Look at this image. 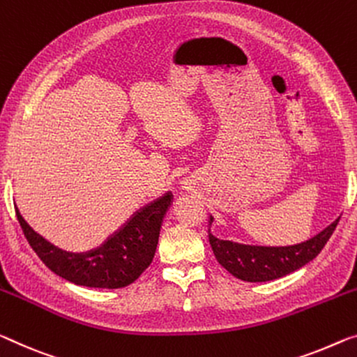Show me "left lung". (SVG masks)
<instances>
[{
  "instance_id": "8db88e82",
  "label": "left lung",
  "mask_w": 357,
  "mask_h": 357,
  "mask_svg": "<svg viewBox=\"0 0 357 357\" xmlns=\"http://www.w3.org/2000/svg\"><path fill=\"white\" fill-rule=\"evenodd\" d=\"M338 220L340 217L305 243L282 245V248L239 244L233 241L218 239L211 233V229L209 243L217 261L234 278L248 282H266L297 271L306 263L316 259L317 254L324 249L327 241L331 239L332 233L335 231ZM212 222L213 217L211 215L209 225H212Z\"/></svg>"
}]
</instances>
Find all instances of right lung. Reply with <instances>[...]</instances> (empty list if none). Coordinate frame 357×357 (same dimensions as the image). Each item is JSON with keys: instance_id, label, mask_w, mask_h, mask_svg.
<instances>
[{"instance_id": "right-lung-1", "label": "right lung", "mask_w": 357, "mask_h": 357, "mask_svg": "<svg viewBox=\"0 0 357 357\" xmlns=\"http://www.w3.org/2000/svg\"><path fill=\"white\" fill-rule=\"evenodd\" d=\"M172 195L158 197L137 211L105 243L87 252H67L33 229L15 204V213L26 241L41 261L57 276L76 286L119 289L132 284L155 257L161 223Z\"/></svg>"}]
</instances>
